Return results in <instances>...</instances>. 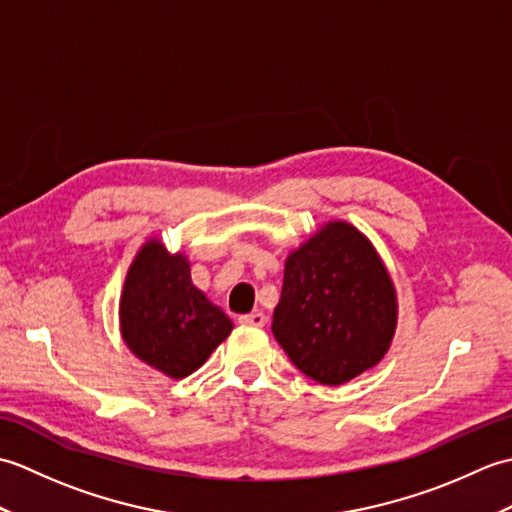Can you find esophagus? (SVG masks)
Returning <instances> with one entry per match:
<instances>
[{
	"label": "esophagus",
	"mask_w": 512,
	"mask_h": 512,
	"mask_svg": "<svg viewBox=\"0 0 512 512\" xmlns=\"http://www.w3.org/2000/svg\"><path fill=\"white\" fill-rule=\"evenodd\" d=\"M239 323L250 325V328H264V325H266V314L262 310H255V312H250V314H244V317H239Z\"/></svg>",
	"instance_id": "esophagus-1"
}]
</instances>
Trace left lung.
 <instances>
[{
	"label": "left lung",
	"mask_w": 512,
	"mask_h": 512,
	"mask_svg": "<svg viewBox=\"0 0 512 512\" xmlns=\"http://www.w3.org/2000/svg\"><path fill=\"white\" fill-rule=\"evenodd\" d=\"M398 325L394 279L345 220L319 226L284 264L273 334L303 374L343 385L383 361Z\"/></svg>",
	"instance_id": "8db88e82"
}]
</instances>
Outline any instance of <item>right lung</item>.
<instances>
[{
    "mask_svg": "<svg viewBox=\"0 0 512 512\" xmlns=\"http://www.w3.org/2000/svg\"><path fill=\"white\" fill-rule=\"evenodd\" d=\"M123 343L169 378H184L233 332V321L191 281L187 255L149 237L129 264L118 301Z\"/></svg>",
    "mask_w": 512,
    "mask_h": 512,
    "instance_id": "add662e5",
    "label": "right lung"
}]
</instances>
